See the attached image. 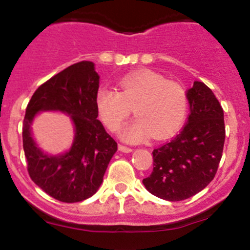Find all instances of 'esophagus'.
I'll use <instances>...</instances> for the list:
<instances>
[{
  "instance_id": "1",
  "label": "esophagus",
  "mask_w": 250,
  "mask_h": 250,
  "mask_svg": "<svg viewBox=\"0 0 250 250\" xmlns=\"http://www.w3.org/2000/svg\"><path fill=\"white\" fill-rule=\"evenodd\" d=\"M118 149H120L121 152H125V153H130V152L133 151V148H130V147L125 146V145H118Z\"/></svg>"
}]
</instances>
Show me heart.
I'll return each instance as SVG.
<instances>
[{
	"label": "heart",
	"mask_w": 250,
	"mask_h": 250,
	"mask_svg": "<svg viewBox=\"0 0 250 250\" xmlns=\"http://www.w3.org/2000/svg\"><path fill=\"white\" fill-rule=\"evenodd\" d=\"M120 92L101 87L96 106L110 130H116L132 112L136 117L120 129L121 139L140 143L149 135L164 139L177 132L188 111L187 92L176 81L144 69L130 73L118 83Z\"/></svg>",
	"instance_id": "heart-1"
}]
</instances>
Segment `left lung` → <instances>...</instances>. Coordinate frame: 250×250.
I'll use <instances>...</instances> for the list:
<instances>
[{
  "label": "left lung",
  "mask_w": 250,
  "mask_h": 250,
  "mask_svg": "<svg viewBox=\"0 0 250 250\" xmlns=\"http://www.w3.org/2000/svg\"><path fill=\"white\" fill-rule=\"evenodd\" d=\"M185 128L170 143L153 149V171L143 183L163 200L181 201L195 195L213 180L225 141L224 111L213 92L201 81L187 91Z\"/></svg>",
  "instance_id": "left-lung-1"
}]
</instances>
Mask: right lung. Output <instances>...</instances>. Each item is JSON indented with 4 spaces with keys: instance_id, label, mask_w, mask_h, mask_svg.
<instances>
[{
    "instance_id": "add662e5",
    "label": "right lung",
    "mask_w": 250,
    "mask_h": 250,
    "mask_svg": "<svg viewBox=\"0 0 250 250\" xmlns=\"http://www.w3.org/2000/svg\"><path fill=\"white\" fill-rule=\"evenodd\" d=\"M99 75L94 63L69 65L39 86L26 107L22 144L30 177L56 200L79 202L91 198L103 182L117 143L105 132L98 117L96 93ZM68 114L75 125V139L68 151L44 152L33 139V120L39 112Z\"/></svg>"
}]
</instances>
